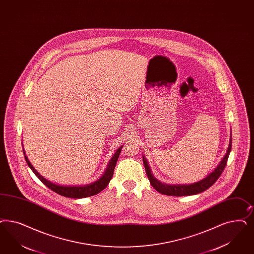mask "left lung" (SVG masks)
Returning <instances> with one entry per match:
<instances>
[{
    "instance_id": "left-lung-1",
    "label": "left lung",
    "mask_w": 254,
    "mask_h": 254,
    "mask_svg": "<svg viewBox=\"0 0 254 254\" xmlns=\"http://www.w3.org/2000/svg\"><path fill=\"white\" fill-rule=\"evenodd\" d=\"M231 149H232V137L230 139L227 152H226L224 158L221 159V161H220V163L218 165V167H216V169L212 173H210L209 175H207L206 177H204L203 179H201L198 182L192 183V184L175 185L162 183V182L158 181V179L153 175L150 166H149L148 161L143 156H142V160H143L145 172H146V175L148 176L150 184L152 185V187L157 191L161 193V194L169 195V196H190V195H195V194H198V193H201L204 191V190H206L219 179V176L222 174L224 168L226 166Z\"/></svg>"
}]
</instances>
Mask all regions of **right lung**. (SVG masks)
Wrapping results in <instances>:
<instances>
[{"label": "right lung", "mask_w": 254, "mask_h": 254, "mask_svg": "<svg viewBox=\"0 0 254 254\" xmlns=\"http://www.w3.org/2000/svg\"><path fill=\"white\" fill-rule=\"evenodd\" d=\"M23 146V145H22ZM123 146H120L119 148L116 150V152L114 153L113 158H111L108 166L106 168L104 174L101 175L97 180L95 182H92L90 184L87 185H76V186H64V185L56 184L53 183L51 181H49L48 179H46L42 175H40L34 166L31 164V162L29 161V159L25 156V151L23 149V154H24V158L26 160L28 166L30 167V169L34 172L38 179L45 185L47 186L49 189H51L54 192L58 193L62 196L64 197H68V198H74V199H80V198H85V197H90V196H94L96 195L97 193L102 191L108 184L110 183L113 175H114V168L116 165V162L119 158V155L122 151Z\"/></svg>", "instance_id": "obj_1"}]
</instances>
